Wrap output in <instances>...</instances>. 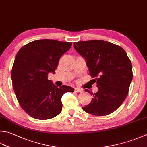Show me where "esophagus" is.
I'll list each match as a JSON object with an SVG mask.
<instances>
[{
	"instance_id": "esophagus-1",
	"label": "esophagus",
	"mask_w": 147,
	"mask_h": 147,
	"mask_svg": "<svg viewBox=\"0 0 147 147\" xmlns=\"http://www.w3.org/2000/svg\"><path fill=\"white\" fill-rule=\"evenodd\" d=\"M75 92H83V90L80 88H75Z\"/></svg>"
}]
</instances>
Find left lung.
I'll return each mask as SVG.
<instances>
[{
    "mask_svg": "<svg viewBox=\"0 0 147 147\" xmlns=\"http://www.w3.org/2000/svg\"><path fill=\"white\" fill-rule=\"evenodd\" d=\"M74 47L85 59L90 75L96 77L94 83L98 87L94 94L85 89L93 97L83 110L96 116L113 113L124 101L133 80L131 62L125 51L101 40L75 42Z\"/></svg>",
    "mask_w": 147,
    "mask_h": 147,
    "instance_id": "left-lung-1",
    "label": "left lung"
}]
</instances>
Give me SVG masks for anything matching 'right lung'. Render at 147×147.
<instances>
[{"mask_svg":"<svg viewBox=\"0 0 147 147\" xmlns=\"http://www.w3.org/2000/svg\"><path fill=\"white\" fill-rule=\"evenodd\" d=\"M71 45L70 42L36 40L17 53L11 72L13 87L23 110L34 119L47 120L58 115L63 95L74 91L67 85L59 88L48 80V73H55L60 58Z\"/></svg>","mask_w":147,"mask_h":147,"instance_id":"1","label":"right lung"}]
</instances>
